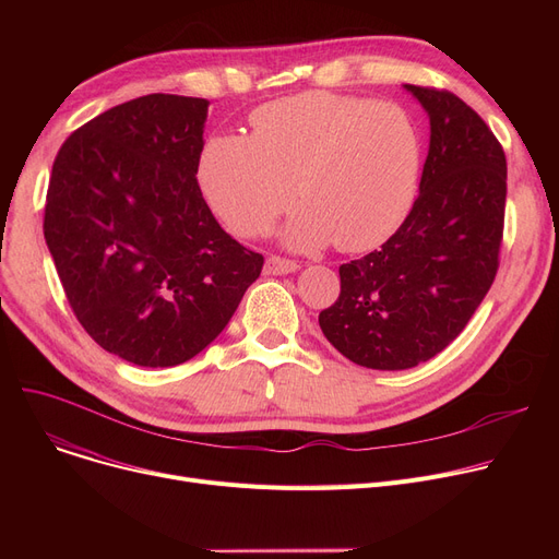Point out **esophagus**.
<instances>
[{
    "instance_id": "obj_1",
    "label": "esophagus",
    "mask_w": 559,
    "mask_h": 559,
    "mask_svg": "<svg viewBox=\"0 0 559 559\" xmlns=\"http://www.w3.org/2000/svg\"><path fill=\"white\" fill-rule=\"evenodd\" d=\"M297 270H299V264L295 260H287V258H281V255H270L267 260H264V274L285 276V274H292Z\"/></svg>"
}]
</instances>
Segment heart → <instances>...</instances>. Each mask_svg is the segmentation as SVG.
Instances as JSON below:
<instances>
[{"instance_id": "obj_1", "label": "heart", "mask_w": 559, "mask_h": 559, "mask_svg": "<svg viewBox=\"0 0 559 559\" xmlns=\"http://www.w3.org/2000/svg\"><path fill=\"white\" fill-rule=\"evenodd\" d=\"M421 158L419 129L401 106L306 93L258 108L251 138L205 142L199 181L235 233H264L297 192L281 240L358 253L392 238L413 211Z\"/></svg>"}]
</instances>
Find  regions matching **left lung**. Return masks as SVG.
<instances>
[{
    "label": "left lung",
    "instance_id": "left-lung-1",
    "mask_svg": "<svg viewBox=\"0 0 559 559\" xmlns=\"http://www.w3.org/2000/svg\"><path fill=\"white\" fill-rule=\"evenodd\" d=\"M428 115L419 197L378 251L340 267V297L319 326L367 369L417 367L444 350L483 304L503 240L508 165L483 117L460 97L403 85Z\"/></svg>",
    "mask_w": 559,
    "mask_h": 559
}]
</instances>
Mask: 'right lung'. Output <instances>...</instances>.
<instances>
[{
	"instance_id": "add662e5",
	"label": "right lung",
	"mask_w": 559,
	"mask_h": 559,
	"mask_svg": "<svg viewBox=\"0 0 559 559\" xmlns=\"http://www.w3.org/2000/svg\"><path fill=\"white\" fill-rule=\"evenodd\" d=\"M209 104L158 93L115 106L76 129L51 167L45 242L68 301L87 335L138 367L201 354L264 262L199 190Z\"/></svg>"
}]
</instances>
